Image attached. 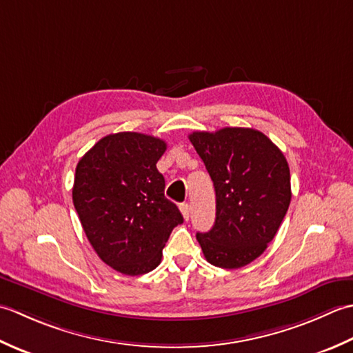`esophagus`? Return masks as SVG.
<instances>
[{"label": "esophagus", "mask_w": 353, "mask_h": 353, "mask_svg": "<svg viewBox=\"0 0 353 353\" xmlns=\"http://www.w3.org/2000/svg\"><path fill=\"white\" fill-rule=\"evenodd\" d=\"M179 212H181L183 218H184L185 221L189 219V216H190V207H189V204H187V203L179 204Z\"/></svg>", "instance_id": "esophagus-1"}]
</instances>
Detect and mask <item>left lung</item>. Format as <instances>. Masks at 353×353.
Here are the masks:
<instances>
[{"label":"left lung","mask_w":353,"mask_h":353,"mask_svg":"<svg viewBox=\"0 0 353 353\" xmlns=\"http://www.w3.org/2000/svg\"><path fill=\"white\" fill-rule=\"evenodd\" d=\"M189 140L216 192V219L210 232L196 233L199 245L214 267H245L267 250L290 207L286 158L251 128L192 132Z\"/></svg>","instance_id":"8db88e82"}]
</instances>
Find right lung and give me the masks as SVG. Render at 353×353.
<instances>
[{
  "label": "right lung",
  "mask_w": 353,
  "mask_h": 353,
  "mask_svg": "<svg viewBox=\"0 0 353 353\" xmlns=\"http://www.w3.org/2000/svg\"><path fill=\"white\" fill-rule=\"evenodd\" d=\"M166 141L140 132L100 139L76 166L73 204L97 256L126 276L155 270L183 216L164 196Z\"/></svg>",
  "instance_id": "add662e5"
}]
</instances>
